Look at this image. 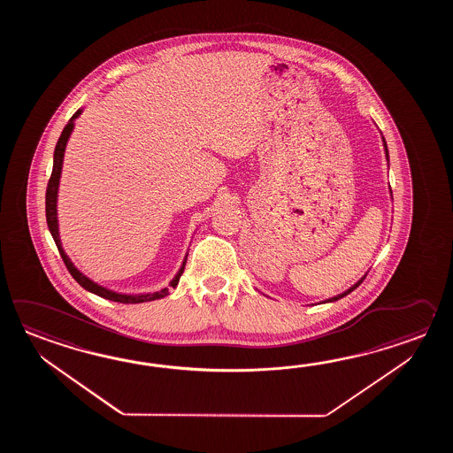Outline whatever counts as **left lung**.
Here are the masks:
<instances>
[{"mask_svg":"<svg viewBox=\"0 0 453 453\" xmlns=\"http://www.w3.org/2000/svg\"><path fill=\"white\" fill-rule=\"evenodd\" d=\"M385 152H387V145H385ZM387 157H388V154H387ZM363 280H365V279L359 280V281H357V285H353V287H351V288L348 289V291H345V293H342V295H338V296H335V298L328 299V301H337V299L343 298V296H347L348 293H351V291H353V289H357V287H359V285H361V283H363Z\"/></svg>","mask_w":453,"mask_h":453,"instance_id":"8db88e82","label":"left lung"}]
</instances>
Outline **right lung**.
<instances>
[{
	"label": "right lung",
	"mask_w": 453,
	"mask_h": 453,
	"mask_svg": "<svg viewBox=\"0 0 453 453\" xmlns=\"http://www.w3.org/2000/svg\"><path fill=\"white\" fill-rule=\"evenodd\" d=\"M81 115V110H77L76 113L73 115V118L69 119L68 125L65 126L63 133L59 135L58 142L55 147V157H53V170H51V176H50L49 186H47V196H45V212H47V223H49V230L55 240V244L59 250V256L65 262L66 269L69 270V273L73 275V279L76 280L77 283L86 288L87 291L98 295L102 298L110 299V301H116V303H125V304H135V303H145V301H154V299L165 298L168 295V288L160 289V291H155L150 295H119V293H113L110 289L104 288L100 285L94 283L92 280L87 279L86 275H82L79 270L73 265V262L69 260L68 256L65 254V250L61 248V241H59L58 234V220H57V194H58V184H59V174H61V166H63V157H65V149H66V142H68L69 134L74 127V119L77 116ZM184 265H186V260L183 262V267L180 269V272L176 273V277L172 280V287H176L180 277L183 273Z\"/></svg>",
	"instance_id": "right-lung-1"
}]
</instances>
